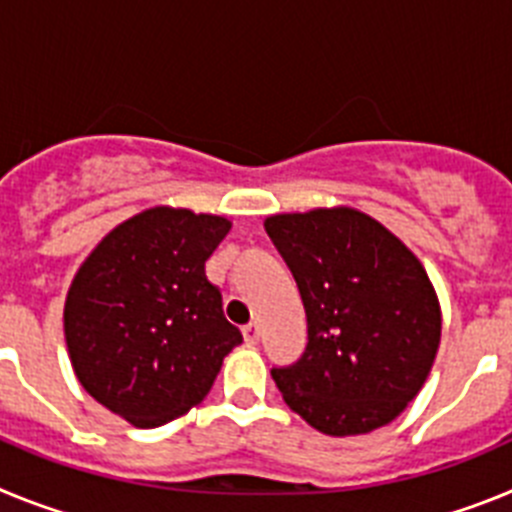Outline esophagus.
Instances as JSON below:
<instances>
[{
	"instance_id": "esophagus-1",
	"label": "esophagus",
	"mask_w": 512,
	"mask_h": 512,
	"mask_svg": "<svg viewBox=\"0 0 512 512\" xmlns=\"http://www.w3.org/2000/svg\"><path fill=\"white\" fill-rule=\"evenodd\" d=\"M259 336H261L259 323H248L246 328H243V338H246L248 346H253V343H259Z\"/></svg>"
}]
</instances>
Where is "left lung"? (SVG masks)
<instances>
[{"instance_id": "left-lung-1", "label": "left lung", "mask_w": 512, "mask_h": 512, "mask_svg": "<svg viewBox=\"0 0 512 512\" xmlns=\"http://www.w3.org/2000/svg\"><path fill=\"white\" fill-rule=\"evenodd\" d=\"M264 225L307 312L305 354L271 369L284 402L328 436L395 420L441 341V310L420 261L348 207L271 215Z\"/></svg>"}]
</instances>
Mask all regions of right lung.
<instances>
[{
	"instance_id": "1",
	"label": "right lung",
	"mask_w": 512,
	"mask_h": 512,
	"mask_svg": "<svg viewBox=\"0 0 512 512\" xmlns=\"http://www.w3.org/2000/svg\"><path fill=\"white\" fill-rule=\"evenodd\" d=\"M228 230L225 217L153 207L117 225L74 277L63 328L76 377L138 428L205 400L223 359L243 343L205 274Z\"/></svg>"
}]
</instances>
